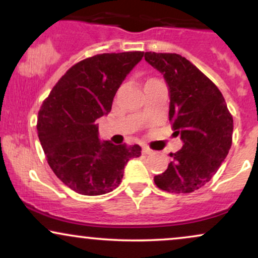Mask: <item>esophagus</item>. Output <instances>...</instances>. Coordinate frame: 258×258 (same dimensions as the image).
Returning a JSON list of instances; mask_svg holds the SVG:
<instances>
[{
  "label": "esophagus",
  "mask_w": 258,
  "mask_h": 258,
  "mask_svg": "<svg viewBox=\"0 0 258 258\" xmlns=\"http://www.w3.org/2000/svg\"><path fill=\"white\" fill-rule=\"evenodd\" d=\"M142 153L143 154H146V155H149V154H153L154 152L152 149H150L149 147H147V146H143V148H142Z\"/></svg>",
  "instance_id": "esophagus-1"
}]
</instances>
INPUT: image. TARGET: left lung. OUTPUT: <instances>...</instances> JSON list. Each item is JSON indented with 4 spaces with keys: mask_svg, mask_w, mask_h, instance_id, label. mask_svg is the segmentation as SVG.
I'll return each mask as SVG.
<instances>
[{
    "mask_svg": "<svg viewBox=\"0 0 258 258\" xmlns=\"http://www.w3.org/2000/svg\"><path fill=\"white\" fill-rule=\"evenodd\" d=\"M168 87V117L183 147L170 154L167 170L154 182L168 193H191L217 172L232 146L233 117L221 91L188 59L176 53L146 52Z\"/></svg>",
    "mask_w": 258,
    "mask_h": 258,
    "instance_id": "left-lung-1",
    "label": "left lung"
}]
</instances>
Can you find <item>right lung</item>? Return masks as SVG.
<instances>
[{
	"label": "right lung",
	"mask_w": 258,
	"mask_h": 258,
	"mask_svg": "<svg viewBox=\"0 0 258 258\" xmlns=\"http://www.w3.org/2000/svg\"><path fill=\"white\" fill-rule=\"evenodd\" d=\"M144 52L104 53L70 68L42 103L38 139L53 172L82 195H103L117 188L138 144L100 141L96 120L108 115L117 90Z\"/></svg>",
	"instance_id": "right-lung-1"
}]
</instances>
